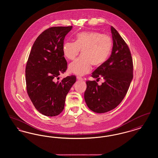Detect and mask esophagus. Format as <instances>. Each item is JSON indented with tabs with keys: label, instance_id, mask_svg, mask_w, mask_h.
Masks as SVG:
<instances>
[{
	"label": "esophagus",
	"instance_id": "1",
	"mask_svg": "<svg viewBox=\"0 0 158 158\" xmlns=\"http://www.w3.org/2000/svg\"><path fill=\"white\" fill-rule=\"evenodd\" d=\"M76 78H77V79L79 80V81H80V80H83V79L82 77H81V76H77L76 77Z\"/></svg>",
	"mask_w": 158,
	"mask_h": 158
}]
</instances>
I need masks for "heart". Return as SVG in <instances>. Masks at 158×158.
Returning <instances> with one entry per match:
<instances>
[{
	"mask_svg": "<svg viewBox=\"0 0 158 158\" xmlns=\"http://www.w3.org/2000/svg\"><path fill=\"white\" fill-rule=\"evenodd\" d=\"M111 37L97 31L78 33L75 42L67 41L63 45V53L69 60H74L82 50V55L69 66L70 72L77 75L89 73L92 65L99 67L107 60L111 52Z\"/></svg>",
	"mask_w": 158,
	"mask_h": 158,
	"instance_id": "heart-1",
	"label": "heart"
}]
</instances>
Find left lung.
<instances>
[{
	"instance_id": "left-lung-1",
	"label": "left lung",
	"mask_w": 158,
	"mask_h": 158,
	"mask_svg": "<svg viewBox=\"0 0 158 158\" xmlns=\"http://www.w3.org/2000/svg\"><path fill=\"white\" fill-rule=\"evenodd\" d=\"M111 31L113 41L111 56L92 75L97 80L102 77L105 82L101 85L95 81L86 82L85 102L95 113H106L119 105L133 77V59L127 44L112 26Z\"/></svg>"
}]
</instances>
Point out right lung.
Returning a JSON list of instances; mask_svg holds the SVG:
<instances>
[{
  "label": "right lung",
  "instance_id": "add662e5",
  "mask_svg": "<svg viewBox=\"0 0 158 158\" xmlns=\"http://www.w3.org/2000/svg\"><path fill=\"white\" fill-rule=\"evenodd\" d=\"M72 27H54L43 32L32 47L25 69L27 90L33 105L45 116H56L64 107L75 76L59 79L67 69L64 39Z\"/></svg>",
  "mask_w": 158,
  "mask_h": 158
}]
</instances>
